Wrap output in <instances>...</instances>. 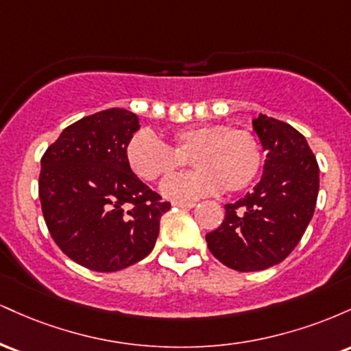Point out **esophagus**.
Here are the masks:
<instances>
[{
  "instance_id": "obj_1",
  "label": "esophagus",
  "mask_w": 351,
  "mask_h": 351,
  "mask_svg": "<svg viewBox=\"0 0 351 351\" xmlns=\"http://www.w3.org/2000/svg\"><path fill=\"white\" fill-rule=\"evenodd\" d=\"M173 206L181 208V209H191L196 206V203L195 201H175V203H173Z\"/></svg>"
}]
</instances>
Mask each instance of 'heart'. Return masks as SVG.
I'll use <instances>...</instances> for the list:
<instances>
[{"label":"heart","instance_id":"1","mask_svg":"<svg viewBox=\"0 0 351 351\" xmlns=\"http://www.w3.org/2000/svg\"><path fill=\"white\" fill-rule=\"evenodd\" d=\"M170 145L147 132L136 134L127 147V162L140 180L153 181L171 175L191 156L198 170L165 180L162 193L175 201H191L247 188L259 175L263 150L257 136L244 128L219 123L189 125L168 135Z\"/></svg>","mask_w":351,"mask_h":351}]
</instances>
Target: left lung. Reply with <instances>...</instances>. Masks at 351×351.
Wrapping results in <instances>:
<instances>
[{
    "instance_id": "8db88e82",
    "label": "left lung",
    "mask_w": 351,
    "mask_h": 351,
    "mask_svg": "<svg viewBox=\"0 0 351 351\" xmlns=\"http://www.w3.org/2000/svg\"><path fill=\"white\" fill-rule=\"evenodd\" d=\"M267 158L252 193L226 204L221 226L206 234L209 251L239 272L282 263L304 236L318 195V163L292 125L259 114L252 120Z\"/></svg>"
}]
</instances>
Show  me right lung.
Returning <instances> with one entry per match:
<instances>
[{"label": "right lung", "instance_id": "right-lung-1", "mask_svg": "<svg viewBox=\"0 0 351 351\" xmlns=\"http://www.w3.org/2000/svg\"><path fill=\"white\" fill-rule=\"evenodd\" d=\"M136 130L135 114L108 108L64 128L41 158L46 226L60 251L90 271L115 272L147 257L171 208L128 167Z\"/></svg>", "mask_w": 351, "mask_h": 351}]
</instances>
